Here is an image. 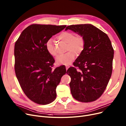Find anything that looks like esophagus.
Listing matches in <instances>:
<instances>
[{
  "label": "esophagus",
  "mask_w": 126,
  "mask_h": 126,
  "mask_svg": "<svg viewBox=\"0 0 126 126\" xmlns=\"http://www.w3.org/2000/svg\"><path fill=\"white\" fill-rule=\"evenodd\" d=\"M65 66H66V70H67V69H68V68H69V65H65Z\"/></svg>",
  "instance_id": "1"
}]
</instances>
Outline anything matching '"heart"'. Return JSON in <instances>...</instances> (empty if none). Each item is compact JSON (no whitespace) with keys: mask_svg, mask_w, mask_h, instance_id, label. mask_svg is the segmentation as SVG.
Returning a JSON list of instances; mask_svg holds the SVG:
<instances>
[{"mask_svg":"<svg viewBox=\"0 0 126 126\" xmlns=\"http://www.w3.org/2000/svg\"><path fill=\"white\" fill-rule=\"evenodd\" d=\"M58 39L67 44L66 51L65 54L59 56L56 58V63L58 65H68L74 61L77 55H80L83 51L85 41L82 35L76 36L73 32H63L60 34ZM45 48L48 54L52 57H56L58 55L55 45L52 40L50 39L45 44Z\"/></svg>","mask_w":126,"mask_h":126,"instance_id":"heart-1","label":"heart"}]
</instances>
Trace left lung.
Wrapping results in <instances>:
<instances>
[{
  "mask_svg": "<svg viewBox=\"0 0 126 126\" xmlns=\"http://www.w3.org/2000/svg\"><path fill=\"white\" fill-rule=\"evenodd\" d=\"M70 30L83 36L85 48L68 69L71 94L76 100L88 103L100 97L107 87L112 71L114 49L107 35L90 24L71 25Z\"/></svg>",
  "mask_w": 126,
  "mask_h": 126,
  "instance_id": "left-lung-1",
  "label": "left lung"
}]
</instances>
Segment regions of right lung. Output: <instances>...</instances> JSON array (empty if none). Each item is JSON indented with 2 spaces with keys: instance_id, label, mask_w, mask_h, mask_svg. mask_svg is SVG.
I'll return each instance as SVG.
<instances>
[{
  "instance_id": "right-lung-1",
  "label": "right lung",
  "mask_w": 126,
  "mask_h": 126,
  "mask_svg": "<svg viewBox=\"0 0 126 126\" xmlns=\"http://www.w3.org/2000/svg\"><path fill=\"white\" fill-rule=\"evenodd\" d=\"M66 26L33 24L23 31L16 41V77L24 94L38 104H48L55 100L56 87L66 72L63 65L52 70L55 60L45 48L48 40Z\"/></svg>"
}]
</instances>
